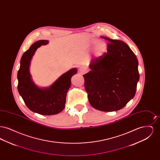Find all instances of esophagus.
<instances>
[{
    "mask_svg": "<svg viewBox=\"0 0 160 160\" xmlns=\"http://www.w3.org/2000/svg\"><path fill=\"white\" fill-rule=\"evenodd\" d=\"M79 72L81 74H84L86 72V68L85 67H81L79 68Z\"/></svg>",
    "mask_w": 160,
    "mask_h": 160,
    "instance_id": "esophagus-1",
    "label": "esophagus"
}]
</instances>
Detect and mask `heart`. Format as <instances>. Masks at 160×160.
Segmentation results:
<instances>
[{
    "instance_id": "1",
    "label": "heart",
    "mask_w": 160,
    "mask_h": 160,
    "mask_svg": "<svg viewBox=\"0 0 160 160\" xmlns=\"http://www.w3.org/2000/svg\"><path fill=\"white\" fill-rule=\"evenodd\" d=\"M97 42V40H95L93 43L95 44ZM107 50V47L106 42L103 41L98 42L94 48V54L95 57L100 58L104 54L106 53Z\"/></svg>"
}]
</instances>
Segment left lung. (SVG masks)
<instances>
[{
    "instance_id": "1",
    "label": "left lung",
    "mask_w": 160,
    "mask_h": 160,
    "mask_svg": "<svg viewBox=\"0 0 160 160\" xmlns=\"http://www.w3.org/2000/svg\"><path fill=\"white\" fill-rule=\"evenodd\" d=\"M108 41L107 52L92 59L91 71L83 75L84 88L92 106L102 112L117 111L136 94L138 62L129 46L120 40Z\"/></svg>"
}]
</instances>
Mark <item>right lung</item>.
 <instances>
[{
	"label": "right lung",
	"mask_w": 160,
	"mask_h": 160,
	"mask_svg": "<svg viewBox=\"0 0 160 160\" xmlns=\"http://www.w3.org/2000/svg\"><path fill=\"white\" fill-rule=\"evenodd\" d=\"M48 43L39 40L33 44L23 54L17 73L18 91L24 103L31 111L42 115L58 114L64 109L71 78L77 72L76 68L70 69L48 88H40L34 83L29 72L31 59L38 48Z\"/></svg>",
	"instance_id": "obj_1"
}]
</instances>
